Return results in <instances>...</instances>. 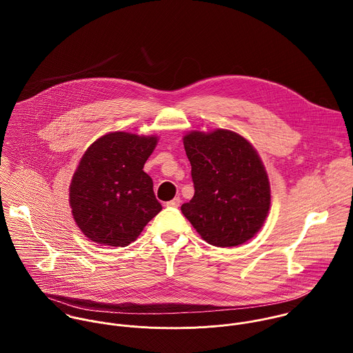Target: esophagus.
<instances>
[{"instance_id":"esophagus-1","label":"esophagus","mask_w":353,"mask_h":353,"mask_svg":"<svg viewBox=\"0 0 353 353\" xmlns=\"http://www.w3.org/2000/svg\"><path fill=\"white\" fill-rule=\"evenodd\" d=\"M179 203H181V199H179V197H175L174 200L167 202L165 205H167L168 208H178V206H179Z\"/></svg>"}]
</instances>
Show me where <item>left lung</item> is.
<instances>
[{
  "label": "left lung",
  "mask_w": 353,
  "mask_h": 353,
  "mask_svg": "<svg viewBox=\"0 0 353 353\" xmlns=\"http://www.w3.org/2000/svg\"><path fill=\"white\" fill-rule=\"evenodd\" d=\"M192 164L193 199L181 206L209 245L232 248L252 239L270 206L265 167L252 144L238 133L219 129L183 137Z\"/></svg>",
  "instance_id": "8db88e82"
}]
</instances>
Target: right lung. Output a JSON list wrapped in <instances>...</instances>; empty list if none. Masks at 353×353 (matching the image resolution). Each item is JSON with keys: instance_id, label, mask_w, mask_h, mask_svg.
I'll list each match as a JSON object with an SVG mask.
<instances>
[{"instance_id": "obj_1", "label": "right lung", "mask_w": 353, "mask_h": 353, "mask_svg": "<svg viewBox=\"0 0 353 353\" xmlns=\"http://www.w3.org/2000/svg\"><path fill=\"white\" fill-rule=\"evenodd\" d=\"M156 137L114 132L97 140L70 183V208L79 228L91 241L125 248L161 210L144 164Z\"/></svg>"}]
</instances>
